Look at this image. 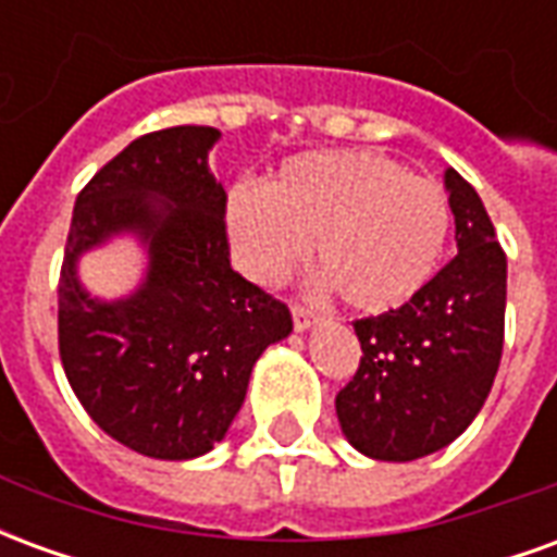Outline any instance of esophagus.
Masks as SVG:
<instances>
[{"label": "esophagus", "instance_id": "esophagus-1", "mask_svg": "<svg viewBox=\"0 0 557 557\" xmlns=\"http://www.w3.org/2000/svg\"><path fill=\"white\" fill-rule=\"evenodd\" d=\"M292 322H295V331L304 334V331H310V327L319 322V315H315L313 310H307V307H298V304H295V307H292Z\"/></svg>", "mask_w": 557, "mask_h": 557}]
</instances>
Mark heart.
<instances>
[{
  "label": "heart",
  "instance_id": "obj_1",
  "mask_svg": "<svg viewBox=\"0 0 557 557\" xmlns=\"http://www.w3.org/2000/svg\"><path fill=\"white\" fill-rule=\"evenodd\" d=\"M223 220L238 265L259 283H277L313 238L319 283L358 313H387L438 271L450 202L387 154L327 148L283 160L265 187H232Z\"/></svg>",
  "mask_w": 557,
  "mask_h": 557
}]
</instances>
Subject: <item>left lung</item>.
I'll return each mask as SVG.
<instances>
[{
    "mask_svg": "<svg viewBox=\"0 0 557 557\" xmlns=\"http://www.w3.org/2000/svg\"><path fill=\"white\" fill-rule=\"evenodd\" d=\"M456 256L391 313L355 322L361 367L337 394L346 442L370 459L411 462L459 438L498 373L507 259L478 190L444 170Z\"/></svg>",
    "mask_w": 557,
    "mask_h": 557,
    "instance_id": "left-lung-1",
    "label": "left lung"
}]
</instances>
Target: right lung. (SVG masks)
Segmentation results:
<instances>
[{"instance_id": "1", "label": "right lung", "mask_w": 557, "mask_h": 557, "mask_svg": "<svg viewBox=\"0 0 557 557\" xmlns=\"http://www.w3.org/2000/svg\"><path fill=\"white\" fill-rule=\"evenodd\" d=\"M218 127L134 139L74 206L59 280V355L74 394L110 438L182 462L226 438L259 355L292 334L286 304L232 271L226 190L208 170ZM131 237L138 286L91 296L78 262Z\"/></svg>"}]
</instances>
